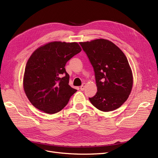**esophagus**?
<instances>
[{"mask_svg":"<svg viewBox=\"0 0 158 158\" xmlns=\"http://www.w3.org/2000/svg\"><path fill=\"white\" fill-rule=\"evenodd\" d=\"M85 83H84V84H83L80 86V89L82 90V91L84 90V89H85Z\"/></svg>","mask_w":158,"mask_h":158,"instance_id":"34e87169","label":"esophagus"}]
</instances>
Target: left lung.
Listing matches in <instances>:
<instances>
[{"label":"left lung","instance_id":"left-lung-1","mask_svg":"<svg viewBox=\"0 0 158 158\" xmlns=\"http://www.w3.org/2000/svg\"><path fill=\"white\" fill-rule=\"evenodd\" d=\"M92 65L98 92L89 98L100 111L108 112L120 107L128 99L132 88V74L123 52L111 41L98 39L80 42Z\"/></svg>","mask_w":158,"mask_h":158}]
</instances>
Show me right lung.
<instances>
[{"label":"right lung","instance_id":"1","mask_svg":"<svg viewBox=\"0 0 158 158\" xmlns=\"http://www.w3.org/2000/svg\"><path fill=\"white\" fill-rule=\"evenodd\" d=\"M81 48L77 43L51 42L33 52L23 76V88L31 103L54 114L63 109L76 89L71 88L64 66Z\"/></svg>","mask_w":158,"mask_h":158}]
</instances>
